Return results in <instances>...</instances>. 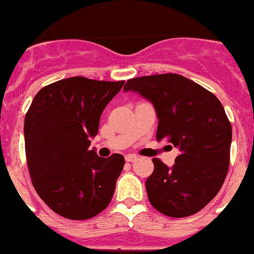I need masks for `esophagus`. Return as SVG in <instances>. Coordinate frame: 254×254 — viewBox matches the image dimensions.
I'll return each instance as SVG.
<instances>
[{
    "label": "esophagus",
    "mask_w": 254,
    "mask_h": 254,
    "mask_svg": "<svg viewBox=\"0 0 254 254\" xmlns=\"http://www.w3.org/2000/svg\"><path fill=\"white\" fill-rule=\"evenodd\" d=\"M125 160L127 163H134V161H137L138 157L135 155H127V156H125Z\"/></svg>",
    "instance_id": "1"
}]
</instances>
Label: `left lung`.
I'll return each mask as SVG.
<instances>
[{
	"mask_svg": "<svg viewBox=\"0 0 254 254\" xmlns=\"http://www.w3.org/2000/svg\"><path fill=\"white\" fill-rule=\"evenodd\" d=\"M125 91L152 102L159 127L156 139L180 150L167 167L152 159L147 196L156 210L182 218L201 210L218 193L227 176L232 129L216 95L178 73L130 78Z\"/></svg>",
	"mask_w": 254,
	"mask_h": 254,
	"instance_id": "1",
	"label": "left lung"
}]
</instances>
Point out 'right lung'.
Wrapping results in <instances>:
<instances>
[{
	"label": "right lung",
	"instance_id": "obj_1",
	"mask_svg": "<svg viewBox=\"0 0 254 254\" xmlns=\"http://www.w3.org/2000/svg\"><path fill=\"white\" fill-rule=\"evenodd\" d=\"M124 82L63 78L42 87L25 114V156L32 185L59 216L93 218L114 196L125 159L120 153L99 157L89 146L102 112Z\"/></svg>",
	"mask_w": 254,
	"mask_h": 254
}]
</instances>
